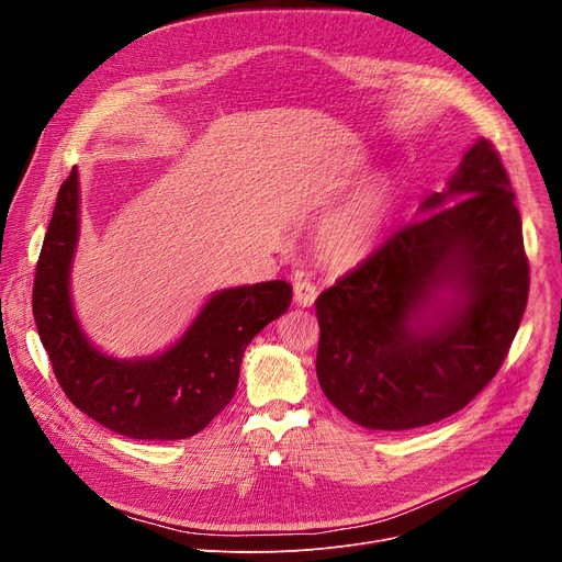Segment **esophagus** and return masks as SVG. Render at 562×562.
I'll return each mask as SVG.
<instances>
[{
  "instance_id": "1",
  "label": "esophagus",
  "mask_w": 562,
  "mask_h": 562,
  "mask_svg": "<svg viewBox=\"0 0 562 562\" xmlns=\"http://www.w3.org/2000/svg\"><path fill=\"white\" fill-rule=\"evenodd\" d=\"M293 293H295V302L300 306H311L317 297V286L313 284V280L308 278V273L297 271L293 278Z\"/></svg>"
}]
</instances>
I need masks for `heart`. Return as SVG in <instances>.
Returning <instances> with one entry per match:
<instances>
[{
  "label": "heart",
  "mask_w": 562,
  "mask_h": 562,
  "mask_svg": "<svg viewBox=\"0 0 562 562\" xmlns=\"http://www.w3.org/2000/svg\"><path fill=\"white\" fill-rule=\"evenodd\" d=\"M386 189L375 187L338 209L319 231V249L329 262L351 267L369 258L382 237Z\"/></svg>",
  "instance_id": "heart-1"
}]
</instances>
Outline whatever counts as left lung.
I'll return each mask as SVG.
<instances>
[{
    "label": "left lung",
    "instance_id": "1",
    "mask_svg": "<svg viewBox=\"0 0 562 562\" xmlns=\"http://www.w3.org/2000/svg\"><path fill=\"white\" fill-rule=\"evenodd\" d=\"M490 139L442 193L319 293V386L349 420L382 431L438 423L498 373L529 293L522 222ZM457 300L442 305L439 293Z\"/></svg>",
    "mask_w": 562,
    "mask_h": 562
}]
</instances>
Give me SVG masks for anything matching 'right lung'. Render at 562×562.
Listing matches in <instances>:
<instances>
[{"mask_svg":"<svg viewBox=\"0 0 562 562\" xmlns=\"http://www.w3.org/2000/svg\"><path fill=\"white\" fill-rule=\"evenodd\" d=\"M79 233L77 169L61 182L33 282V315L53 373L70 403L137 440L202 431L235 393L249 342L291 304L284 280L217 291L165 353L117 360L98 351L72 313L68 276Z\"/></svg>","mask_w":562,"mask_h":562,"instance_id":"1","label":"right lung"}]
</instances>
